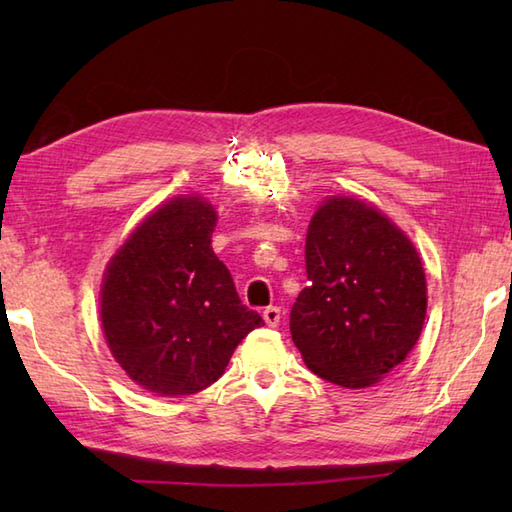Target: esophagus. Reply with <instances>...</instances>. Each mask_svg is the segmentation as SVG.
Returning <instances> with one entry per match:
<instances>
[{"instance_id":"obj_1","label":"esophagus","mask_w":512,"mask_h":512,"mask_svg":"<svg viewBox=\"0 0 512 512\" xmlns=\"http://www.w3.org/2000/svg\"><path fill=\"white\" fill-rule=\"evenodd\" d=\"M264 321L268 328H277V325L281 323V310L277 306H268L264 310Z\"/></svg>"}]
</instances>
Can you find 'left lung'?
Wrapping results in <instances>:
<instances>
[{
  "label": "left lung",
  "instance_id": "8db88e82",
  "mask_svg": "<svg viewBox=\"0 0 512 512\" xmlns=\"http://www.w3.org/2000/svg\"><path fill=\"white\" fill-rule=\"evenodd\" d=\"M306 273L290 334L314 374L363 389L405 361L427 314V279L387 215L345 195L325 200L308 226Z\"/></svg>",
  "mask_w": 512,
  "mask_h": 512
}]
</instances>
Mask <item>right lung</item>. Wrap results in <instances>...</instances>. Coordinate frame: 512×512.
Instances as JSON below:
<instances>
[{
	"mask_svg": "<svg viewBox=\"0 0 512 512\" xmlns=\"http://www.w3.org/2000/svg\"><path fill=\"white\" fill-rule=\"evenodd\" d=\"M217 215L200 195L145 217L107 264L101 321L125 374L158 396H189L224 374L244 336L262 325L211 248Z\"/></svg>",
	"mask_w": 512,
	"mask_h": 512,
	"instance_id": "1",
	"label": "right lung"
}]
</instances>
